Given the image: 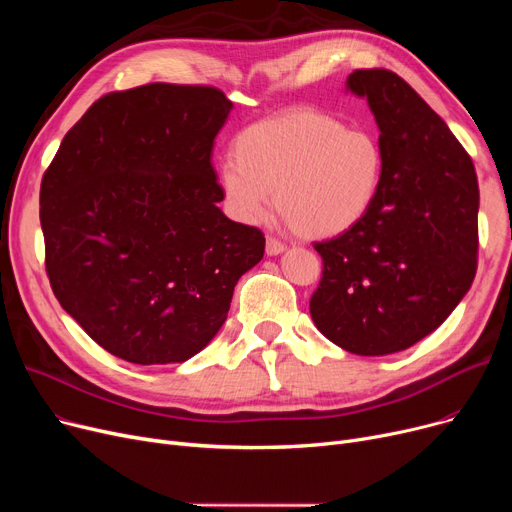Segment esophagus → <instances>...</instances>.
<instances>
[{
    "mask_svg": "<svg viewBox=\"0 0 512 512\" xmlns=\"http://www.w3.org/2000/svg\"><path fill=\"white\" fill-rule=\"evenodd\" d=\"M284 249H286V245H284V242H282L280 238L267 236V240H265V251H267V255H280Z\"/></svg>",
    "mask_w": 512,
    "mask_h": 512,
    "instance_id": "obj_1",
    "label": "esophagus"
}]
</instances>
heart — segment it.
Instances as JSON below:
<instances>
[{
  "label": "heart",
  "instance_id": "1",
  "mask_svg": "<svg viewBox=\"0 0 512 512\" xmlns=\"http://www.w3.org/2000/svg\"><path fill=\"white\" fill-rule=\"evenodd\" d=\"M232 153L220 166V186L234 218L261 222L276 191L284 220L309 238L355 228L378 199L386 168L378 134L311 107L240 130Z\"/></svg>",
  "mask_w": 512,
  "mask_h": 512
}]
</instances>
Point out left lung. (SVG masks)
<instances>
[{
    "label": "left lung",
    "instance_id": "left-lung-1",
    "mask_svg": "<svg viewBox=\"0 0 512 512\" xmlns=\"http://www.w3.org/2000/svg\"><path fill=\"white\" fill-rule=\"evenodd\" d=\"M346 87L367 97L386 168L365 218L313 242L324 270L309 311L344 351L380 357L432 334L471 288L479 186L469 153L407 80L361 68Z\"/></svg>",
    "mask_w": 512,
    "mask_h": 512
}]
</instances>
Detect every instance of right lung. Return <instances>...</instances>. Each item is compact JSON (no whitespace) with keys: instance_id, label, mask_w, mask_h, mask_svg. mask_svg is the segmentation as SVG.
Returning <instances> with one entry per match:
<instances>
[{"instance_id":"right-lung-1","label":"right lung","mask_w":512,"mask_h":512,"mask_svg":"<svg viewBox=\"0 0 512 512\" xmlns=\"http://www.w3.org/2000/svg\"><path fill=\"white\" fill-rule=\"evenodd\" d=\"M230 110L209 85L107 93L43 174L51 290L118 359L166 365L197 355L226 321L238 278L263 257V232L218 207L211 149Z\"/></svg>"}]
</instances>
